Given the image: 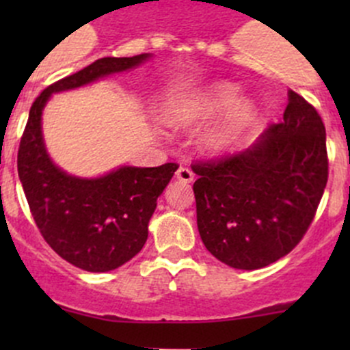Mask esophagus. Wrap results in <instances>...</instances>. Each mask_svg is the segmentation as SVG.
I'll return each instance as SVG.
<instances>
[{"label":"esophagus","instance_id":"1","mask_svg":"<svg viewBox=\"0 0 350 350\" xmlns=\"http://www.w3.org/2000/svg\"><path fill=\"white\" fill-rule=\"evenodd\" d=\"M176 176H178L179 181H183V183H191L193 179H195L193 171L189 167H186V165H181V167L178 169V172H176Z\"/></svg>","mask_w":350,"mask_h":350}]
</instances>
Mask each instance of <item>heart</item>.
Segmentation results:
<instances>
[{
  "label": "heart",
  "mask_w": 350,
  "mask_h": 350,
  "mask_svg": "<svg viewBox=\"0 0 350 350\" xmlns=\"http://www.w3.org/2000/svg\"><path fill=\"white\" fill-rule=\"evenodd\" d=\"M239 98V90L237 86L228 83H220L215 84L206 94H204L201 100L195 101V103L188 105L185 108H179V111L176 113V118L178 120H189L195 118V116L201 115H215V113H220L224 109L230 108L232 105L237 101ZM254 115V108L249 101H241L228 115L227 123H225L224 130L218 135V142H227L232 137L239 135L242 132L243 126L250 122Z\"/></svg>",
  "instance_id": "heart-1"
}]
</instances>
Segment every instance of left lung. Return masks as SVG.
Wrapping results in <instances>:
<instances>
[{"mask_svg": "<svg viewBox=\"0 0 350 350\" xmlns=\"http://www.w3.org/2000/svg\"><path fill=\"white\" fill-rule=\"evenodd\" d=\"M191 167L204 247L235 269H260L291 252L315 218L328 179L325 125L289 91L283 122L259 142Z\"/></svg>", "mask_w": 350, "mask_h": 350, "instance_id": "1", "label": "left lung"}]
</instances>
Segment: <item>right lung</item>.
<instances>
[{
  "label": "right lung",
  "instance_id": "obj_1",
  "mask_svg": "<svg viewBox=\"0 0 350 350\" xmlns=\"http://www.w3.org/2000/svg\"><path fill=\"white\" fill-rule=\"evenodd\" d=\"M149 57H103L55 81L33 101L18 147V176L44 241L62 259L90 273L116 269L142 250L157 198L179 167H123L98 179L66 174L52 164L42 140V109L57 91L72 90Z\"/></svg>",
  "mask_w": 350,
  "mask_h": 350
}]
</instances>
